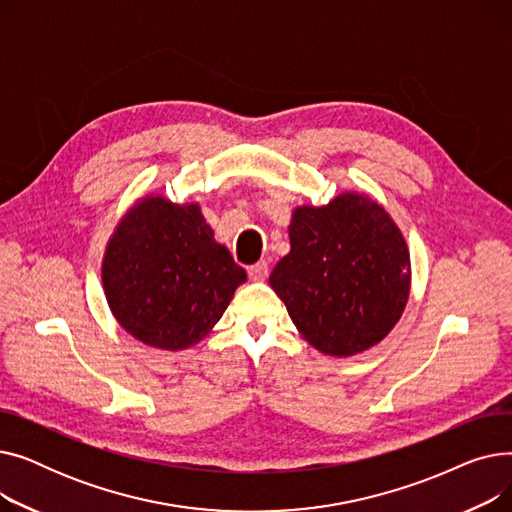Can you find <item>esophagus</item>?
Segmentation results:
<instances>
[{
	"label": "esophagus",
	"instance_id": "1",
	"mask_svg": "<svg viewBox=\"0 0 512 512\" xmlns=\"http://www.w3.org/2000/svg\"><path fill=\"white\" fill-rule=\"evenodd\" d=\"M267 274H270V267H267L265 261H257V263L249 265V276H251V280L263 282V280L267 278Z\"/></svg>",
	"mask_w": 512,
	"mask_h": 512
}]
</instances>
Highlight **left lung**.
<instances>
[{"mask_svg": "<svg viewBox=\"0 0 512 512\" xmlns=\"http://www.w3.org/2000/svg\"><path fill=\"white\" fill-rule=\"evenodd\" d=\"M411 263L390 215L363 195L292 213L290 253L270 284L317 351L351 357L378 344L409 299Z\"/></svg>", "mask_w": 512, "mask_h": 512, "instance_id": "left-lung-1", "label": "left lung"}]
</instances>
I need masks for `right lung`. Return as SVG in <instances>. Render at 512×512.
Wrapping results in <instances>:
<instances>
[{"instance_id":"add662e5","label":"right lung","mask_w":512,"mask_h":512,"mask_svg":"<svg viewBox=\"0 0 512 512\" xmlns=\"http://www.w3.org/2000/svg\"><path fill=\"white\" fill-rule=\"evenodd\" d=\"M245 280L201 209L164 197L126 213L103 259L105 297L120 326L166 351L197 344Z\"/></svg>"}]
</instances>
